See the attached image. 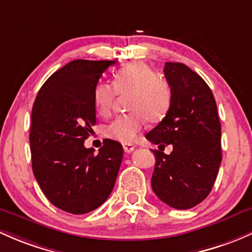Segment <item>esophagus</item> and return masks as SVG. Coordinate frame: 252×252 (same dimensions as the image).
Segmentation results:
<instances>
[{"label": "esophagus", "instance_id": "34e87169", "mask_svg": "<svg viewBox=\"0 0 252 252\" xmlns=\"http://www.w3.org/2000/svg\"><path fill=\"white\" fill-rule=\"evenodd\" d=\"M123 150H124V152H126V153H130L135 150V146H134V145H130V144H126V145H123Z\"/></svg>", "mask_w": 252, "mask_h": 252}]
</instances>
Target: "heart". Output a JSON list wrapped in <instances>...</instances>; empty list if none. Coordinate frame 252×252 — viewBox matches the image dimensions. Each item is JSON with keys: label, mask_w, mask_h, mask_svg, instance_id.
Instances as JSON below:
<instances>
[{"label": "heart", "mask_w": 252, "mask_h": 252, "mask_svg": "<svg viewBox=\"0 0 252 252\" xmlns=\"http://www.w3.org/2000/svg\"><path fill=\"white\" fill-rule=\"evenodd\" d=\"M116 95L126 96V108L131 113L113 119L105 128V135L121 144H131L146 126L166 117L173 105V89L165 79L159 78L152 67L134 62L113 75L112 87L97 82L92 99L97 115H110Z\"/></svg>", "instance_id": "1"}]
</instances>
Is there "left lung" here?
<instances>
[{
    "label": "left lung",
    "instance_id": "obj_1",
    "mask_svg": "<svg viewBox=\"0 0 252 252\" xmlns=\"http://www.w3.org/2000/svg\"><path fill=\"white\" fill-rule=\"evenodd\" d=\"M164 75L173 89L166 117L146 139L170 155L155 151L151 185L161 202L180 210L202 203L213 189L222 160L221 124L213 92L181 63H165Z\"/></svg>",
    "mask_w": 252,
    "mask_h": 252
}]
</instances>
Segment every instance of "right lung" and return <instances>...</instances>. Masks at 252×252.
<instances>
[{
	"instance_id": "1",
	"label": "right lung",
	"mask_w": 252,
	"mask_h": 252,
	"mask_svg": "<svg viewBox=\"0 0 252 252\" xmlns=\"http://www.w3.org/2000/svg\"><path fill=\"white\" fill-rule=\"evenodd\" d=\"M113 60H73L53 73L37 94L31 115L30 150L37 182L53 205L81 215L99 208L115 186L123 147H84L96 115L92 93Z\"/></svg>"
}]
</instances>
